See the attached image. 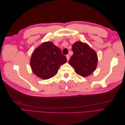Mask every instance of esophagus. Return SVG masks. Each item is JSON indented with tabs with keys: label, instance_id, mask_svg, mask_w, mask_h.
Returning a JSON list of instances; mask_svg holds the SVG:
<instances>
[{
	"label": "esophagus",
	"instance_id": "esophagus-1",
	"mask_svg": "<svg viewBox=\"0 0 125 125\" xmlns=\"http://www.w3.org/2000/svg\"><path fill=\"white\" fill-rule=\"evenodd\" d=\"M66 58H67V60H69V59H70V56L69 55H66Z\"/></svg>",
	"mask_w": 125,
	"mask_h": 125
}]
</instances>
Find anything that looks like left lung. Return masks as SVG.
I'll return each mask as SVG.
<instances>
[{
  "instance_id": "left-lung-1",
  "label": "left lung",
  "mask_w": 125,
  "mask_h": 125,
  "mask_svg": "<svg viewBox=\"0 0 125 125\" xmlns=\"http://www.w3.org/2000/svg\"><path fill=\"white\" fill-rule=\"evenodd\" d=\"M73 54L69 60L75 71L82 77H87L95 70L97 63L96 52L89 45L80 41L74 43L72 47Z\"/></svg>"
}]
</instances>
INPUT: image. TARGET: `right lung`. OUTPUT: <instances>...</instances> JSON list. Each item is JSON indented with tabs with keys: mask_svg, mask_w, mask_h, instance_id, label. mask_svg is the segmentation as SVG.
Segmentation results:
<instances>
[{
	"mask_svg": "<svg viewBox=\"0 0 125 125\" xmlns=\"http://www.w3.org/2000/svg\"><path fill=\"white\" fill-rule=\"evenodd\" d=\"M67 62L66 57L51 42L42 44L33 52L30 65L33 73L43 79L53 77L60 66Z\"/></svg>",
	"mask_w": 125,
	"mask_h": 125,
	"instance_id": "add662e5",
	"label": "right lung"
}]
</instances>
